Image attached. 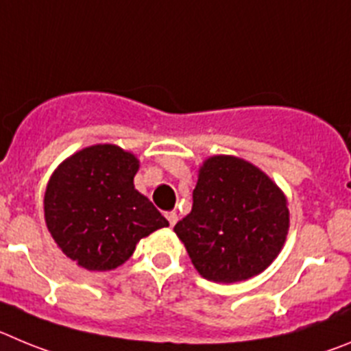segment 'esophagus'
<instances>
[{"label":"esophagus","mask_w":351,"mask_h":351,"mask_svg":"<svg viewBox=\"0 0 351 351\" xmlns=\"http://www.w3.org/2000/svg\"><path fill=\"white\" fill-rule=\"evenodd\" d=\"M166 219H168L169 226L173 227L176 222H178V215H176V211H168V213H166Z\"/></svg>","instance_id":"obj_1"}]
</instances>
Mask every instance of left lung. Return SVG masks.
I'll return each instance as SVG.
<instances>
[{"label":"left lung","mask_w":351,"mask_h":351,"mask_svg":"<svg viewBox=\"0 0 351 351\" xmlns=\"http://www.w3.org/2000/svg\"><path fill=\"white\" fill-rule=\"evenodd\" d=\"M192 210L175 226L197 273L234 283L262 273L289 232L287 197L257 166L213 156L199 168Z\"/></svg>","instance_id":"8db88e82"}]
</instances>
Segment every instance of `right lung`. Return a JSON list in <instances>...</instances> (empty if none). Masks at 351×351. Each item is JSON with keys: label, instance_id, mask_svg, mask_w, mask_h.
<instances>
[{"label": "right lung", "instance_id": "right-lung-1", "mask_svg": "<svg viewBox=\"0 0 351 351\" xmlns=\"http://www.w3.org/2000/svg\"><path fill=\"white\" fill-rule=\"evenodd\" d=\"M140 160L117 145L73 154L50 176L43 199L53 241L78 266L110 271L124 264L138 241L169 222L134 189Z\"/></svg>", "mask_w": 351, "mask_h": 351}]
</instances>
